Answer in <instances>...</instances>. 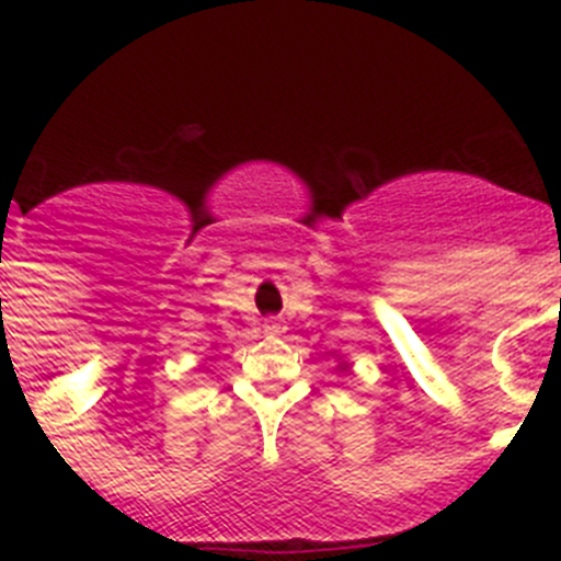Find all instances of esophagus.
Returning <instances> with one entry per match:
<instances>
[{"instance_id": "1", "label": "esophagus", "mask_w": 561, "mask_h": 561, "mask_svg": "<svg viewBox=\"0 0 561 561\" xmlns=\"http://www.w3.org/2000/svg\"><path fill=\"white\" fill-rule=\"evenodd\" d=\"M264 331L266 334H280V323H277V320H266Z\"/></svg>"}]
</instances>
